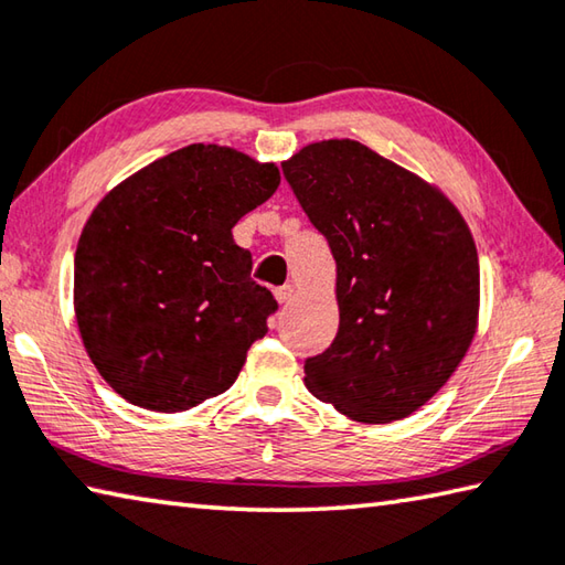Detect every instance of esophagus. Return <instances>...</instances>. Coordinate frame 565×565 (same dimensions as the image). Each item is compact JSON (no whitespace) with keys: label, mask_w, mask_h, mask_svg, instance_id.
<instances>
[{"label":"esophagus","mask_w":565,"mask_h":565,"mask_svg":"<svg viewBox=\"0 0 565 565\" xmlns=\"http://www.w3.org/2000/svg\"><path fill=\"white\" fill-rule=\"evenodd\" d=\"M294 294H296L294 284H284V286H279V289H274V296H276V301H279V303L291 301Z\"/></svg>","instance_id":"obj_1"}]
</instances>
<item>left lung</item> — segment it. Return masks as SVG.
<instances>
[{"label":"left lung","mask_w":565,"mask_h":565,"mask_svg":"<svg viewBox=\"0 0 565 565\" xmlns=\"http://www.w3.org/2000/svg\"><path fill=\"white\" fill-rule=\"evenodd\" d=\"M335 259L341 323L306 361V387L358 423L423 407L477 333L479 259L443 192L358 140L311 142L284 162Z\"/></svg>","instance_id":"8db88e82"}]
</instances>
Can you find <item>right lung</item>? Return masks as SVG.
Segmentation results:
<instances>
[{"label": "right lung", "mask_w": 565, "mask_h": 565, "mask_svg": "<svg viewBox=\"0 0 565 565\" xmlns=\"http://www.w3.org/2000/svg\"><path fill=\"white\" fill-rule=\"evenodd\" d=\"M279 168L194 142L150 162L90 212L74 259L86 353L128 403L182 413L230 390L279 306L252 281L232 227Z\"/></svg>", "instance_id": "right-lung-1"}]
</instances>
